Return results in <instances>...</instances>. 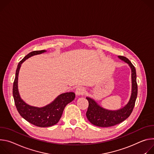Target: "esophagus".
<instances>
[{
	"label": "esophagus",
	"mask_w": 154,
	"mask_h": 154,
	"mask_svg": "<svg viewBox=\"0 0 154 154\" xmlns=\"http://www.w3.org/2000/svg\"><path fill=\"white\" fill-rule=\"evenodd\" d=\"M85 92H86V91H85V89L83 87H79L76 89L75 93L76 95L80 96L83 95L85 93Z\"/></svg>",
	"instance_id": "esophagus-1"
}]
</instances>
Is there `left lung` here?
I'll return each instance as SVG.
<instances>
[{"label": "left lung", "mask_w": 154, "mask_h": 154, "mask_svg": "<svg viewBox=\"0 0 154 154\" xmlns=\"http://www.w3.org/2000/svg\"><path fill=\"white\" fill-rule=\"evenodd\" d=\"M119 59L128 63L131 73V92L128 103L122 108L117 110L107 109L100 105L93 98L87 97L89 107L86 116L93 125L101 127H108L119 124L125 121L131 114L134 106L138 94V85L136 82V73L134 66L125 57L119 56Z\"/></svg>", "instance_id": "left-lung-1"}]
</instances>
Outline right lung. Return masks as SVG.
I'll return each instance as SVG.
<instances>
[{"mask_svg":"<svg viewBox=\"0 0 154 154\" xmlns=\"http://www.w3.org/2000/svg\"><path fill=\"white\" fill-rule=\"evenodd\" d=\"M45 52H46V50L32 51L19 62L13 86V95L18 112L27 122L40 127H48L56 124L60 120L65 107L75 98V94L73 92L63 93L58 95L49 104L41 108L30 106L21 98L18 86V75L21 64L29 57Z\"/></svg>","mask_w":154,"mask_h":154,"instance_id":"right-lung-1","label":"right lung"}]
</instances>
